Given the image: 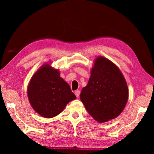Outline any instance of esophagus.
Returning <instances> with one entry per match:
<instances>
[{
    "mask_svg": "<svg viewBox=\"0 0 154 154\" xmlns=\"http://www.w3.org/2000/svg\"><path fill=\"white\" fill-rule=\"evenodd\" d=\"M75 96H77V98H79V94H80V91L79 90H76L75 92Z\"/></svg>",
    "mask_w": 154,
    "mask_h": 154,
    "instance_id": "1",
    "label": "esophagus"
}]
</instances>
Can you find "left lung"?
<instances>
[{
	"instance_id": "obj_1",
	"label": "left lung",
	"mask_w": 154,
	"mask_h": 154,
	"mask_svg": "<svg viewBox=\"0 0 154 154\" xmlns=\"http://www.w3.org/2000/svg\"><path fill=\"white\" fill-rule=\"evenodd\" d=\"M87 85L80 99L92 118L98 122L116 118L126 106L128 88L119 68L109 59L98 56L94 60Z\"/></svg>"
}]
</instances>
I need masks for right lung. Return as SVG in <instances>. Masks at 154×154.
I'll list each match as a JSON object with an SVG mask.
<instances>
[{"label": "right lung", "instance_id": "right-lung-1", "mask_svg": "<svg viewBox=\"0 0 154 154\" xmlns=\"http://www.w3.org/2000/svg\"><path fill=\"white\" fill-rule=\"evenodd\" d=\"M28 98L36 113L45 118L58 116L71 101L76 99L69 85L60 77L51 63L42 65L30 79Z\"/></svg>", "mask_w": 154, "mask_h": 154}]
</instances>
